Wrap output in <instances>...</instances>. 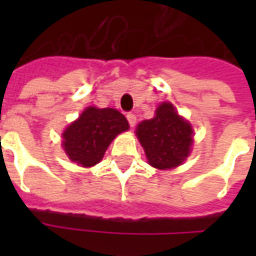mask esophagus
<instances>
[{"label": "esophagus", "instance_id": "esophagus-1", "mask_svg": "<svg viewBox=\"0 0 256 256\" xmlns=\"http://www.w3.org/2000/svg\"><path fill=\"white\" fill-rule=\"evenodd\" d=\"M128 124H130V128H134L136 124V116L134 114H128Z\"/></svg>", "mask_w": 256, "mask_h": 256}]
</instances>
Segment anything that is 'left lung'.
Listing matches in <instances>:
<instances>
[{
	"mask_svg": "<svg viewBox=\"0 0 256 256\" xmlns=\"http://www.w3.org/2000/svg\"><path fill=\"white\" fill-rule=\"evenodd\" d=\"M136 134L152 168H178L190 156L194 132L170 102L160 104L154 118L140 122Z\"/></svg>",
	"mask_w": 256,
	"mask_h": 256,
	"instance_id": "8db88e82",
	"label": "left lung"
}]
</instances>
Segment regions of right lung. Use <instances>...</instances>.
Returning <instances> with one entry per match:
<instances>
[{
    "mask_svg": "<svg viewBox=\"0 0 256 256\" xmlns=\"http://www.w3.org/2000/svg\"><path fill=\"white\" fill-rule=\"evenodd\" d=\"M128 128V120L116 108L88 106L62 132V148L78 166L92 168L100 164L112 140Z\"/></svg>",
    "mask_w": 256,
    "mask_h": 256,
    "instance_id": "1",
    "label": "right lung"
}]
</instances>
